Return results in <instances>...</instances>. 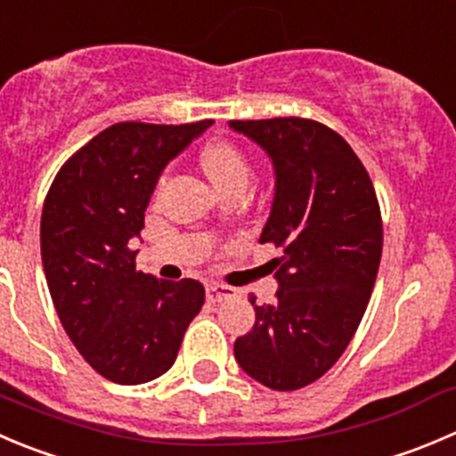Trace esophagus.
Listing matches in <instances>:
<instances>
[{
	"instance_id": "34e87169",
	"label": "esophagus",
	"mask_w": 456,
	"mask_h": 456,
	"mask_svg": "<svg viewBox=\"0 0 456 456\" xmlns=\"http://www.w3.org/2000/svg\"><path fill=\"white\" fill-rule=\"evenodd\" d=\"M206 293H208V300L210 302H221V300H228V297L237 296V290L232 289V286H225V284H208Z\"/></svg>"
}]
</instances>
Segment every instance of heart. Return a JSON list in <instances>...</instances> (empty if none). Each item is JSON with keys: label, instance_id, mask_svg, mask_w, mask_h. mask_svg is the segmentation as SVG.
Instances as JSON below:
<instances>
[{"label": "heart", "instance_id": "heart-1", "mask_svg": "<svg viewBox=\"0 0 456 456\" xmlns=\"http://www.w3.org/2000/svg\"><path fill=\"white\" fill-rule=\"evenodd\" d=\"M201 166L216 190L231 183H248V160L231 142H212V145H208L201 154Z\"/></svg>", "mask_w": 456, "mask_h": 456}]
</instances>
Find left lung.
<instances>
[{
    "label": "left lung",
    "instance_id": "left-lung-1",
    "mask_svg": "<svg viewBox=\"0 0 456 456\" xmlns=\"http://www.w3.org/2000/svg\"><path fill=\"white\" fill-rule=\"evenodd\" d=\"M257 142L275 170L271 215L259 241L281 257L271 266L277 300L255 306V324L235 340L241 370L277 392L327 374L365 315L383 221L374 185L349 142L315 120H231Z\"/></svg>",
    "mask_w": 456,
    "mask_h": 456
}]
</instances>
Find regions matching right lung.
<instances>
[{
  "mask_svg": "<svg viewBox=\"0 0 456 456\" xmlns=\"http://www.w3.org/2000/svg\"><path fill=\"white\" fill-rule=\"evenodd\" d=\"M210 125H111L64 163L46 194L40 246L51 300L82 358L111 383L166 374L206 300L197 280L136 271L132 241L167 163Z\"/></svg>",
  "mask_w": 456,
  "mask_h": 456,
  "instance_id": "1",
  "label": "right lung"
}]
</instances>
